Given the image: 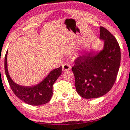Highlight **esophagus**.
I'll return each mask as SVG.
<instances>
[{"label":"esophagus","instance_id":"1","mask_svg":"<svg viewBox=\"0 0 130 130\" xmlns=\"http://www.w3.org/2000/svg\"><path fill=\"white\" fill-rule=\"evenodd\" d=\"M71 69V67L69 64H64V65H62V71H64V72L70 71Z\"/></svg>","mask_w":130,"mask_h":130}]
</instances>
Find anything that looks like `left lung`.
<instances>
[{
  "instance_id": "8db88e82",
  "label": "left lung",
  "mask_w": 130,
  "mask_h": 130,
  "mask_svg": "<svg viewBox=\"0 0 130 130\" xmlns=\"http://www.w3.org/2000/svg\"><path fill=\"white\" fill-rule=\"evenodd\" d=\"M100 39L105 41L103 50L78 57L72 67L76 91L85 99L98 98L108 92L119 69L121 49L116 38L100 27Z\"/></svg>"
}]
</instances>
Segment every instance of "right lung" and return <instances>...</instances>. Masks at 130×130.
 <instances>
[{
    "label": "right lung",
    "instance_id": "right-lung-1",
    "mask_svg": "<svg viewBox=\"0 0 130 130\" xmlns=\"http://www.w3.org/2000/svg\"><path fill=\"white\" fill-rule=\"evenodd\" d=\"M8 51L4 59L5 72L11 88L14 94L25 103L38 106L47 103L53 95V84L61 74V67L51 71L47 77L38 84L31 87H25L17 84L11 78L8 70Z\"/></svg>",
    "mask_w": 130,
    "mask_h": 130
}]
</instances>
